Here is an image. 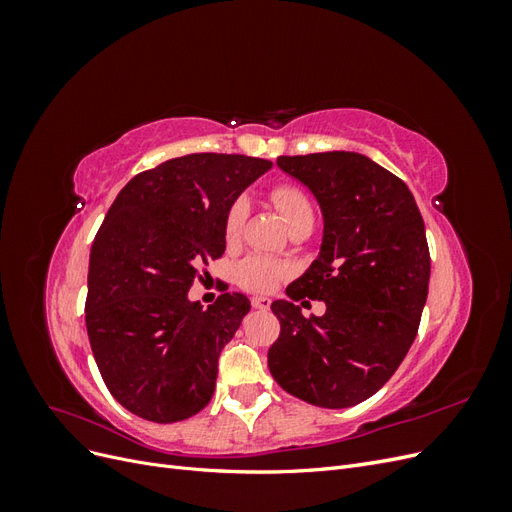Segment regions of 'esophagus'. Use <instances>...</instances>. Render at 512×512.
<instances>
[{
	"label": "esophagus",
	"instance_id": "esophagus-1",
	"mask_svg": "<svg viewBox=\"0 0 512 512\" xmlns=\"http://www.w3.org/2000/svg\"><path fill=\"white\" fill-rule=\"evenodd\" d=\"M252 305H254L256 309H269V307H271V299H267V297H254V299H252Z\"/></svg>",
	"mask_w": 512,
	"mask_h": 512
}]
</instances>
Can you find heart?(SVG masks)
<instances>
[{
	"label": "heart",
	"mask_w": 512,
	"mask_h": 512,
	"mask_svg": "<svg viewBox=\"0 0 512 512\" xmlns=\"http://www.w3.org/2000/svg\"><path fill=\"white\" fill-rule=\"evenodd\" d=\"M271 203L275 205L277 211H280L286 226L303 218H314L312 203H309L307 194L299 190L297 185H277V188L271 192ZM245 218H247V200L237 198L235 203L230 205L224 220L226 243H235L241 237ZM286 275H288V267L282 265L280 260H273L267 256H250L237 267V282L243 288L254 290V292L273 290Z\"/></svg>",
	"instance_id": "b5f03b06"
}]
</instances>
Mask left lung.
<instances>
[{
    "mask_svg": "<svg viewBox=\"0 0 512 512\" xmlns=\"http://www.w3.org/2000/svg\"><path fill=\"white\" fill-rule=\"evenodd\" d=\"M307 185L324 218L320 254L273 301L280 337L269 369L290 395L320 408H350L378 393L408 354L429 290L425 224L408 185L354 151L280 156ZM324 300V317L296 303Z\"/></svg>",
    "mask_w": 512,
    "mask_h": 512,
    "instance_id": "left-lung-1",
    "label": "left lung"
}]
</instances>
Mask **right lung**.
<instances>
[{
	"instance_id": "right-lung-1",
	"label": "right lung",
	"mask_w": 512,
	"mask_h": 512,
	"mask_svg": "<svg viewBox=\"0 0 512 512\" xmlns=\"http://www.w3.org/2000/svg\"><path fill=\"white\" fill-rule=\"evenodd\" d=\"M271 166L190 153L138 173L106 213L89 254L87 335L106 389L145 421H185L209 404L250 299L224 292L203 309L188 290L226 250L230 205Z\"/></svg>"
}]
</instances>
